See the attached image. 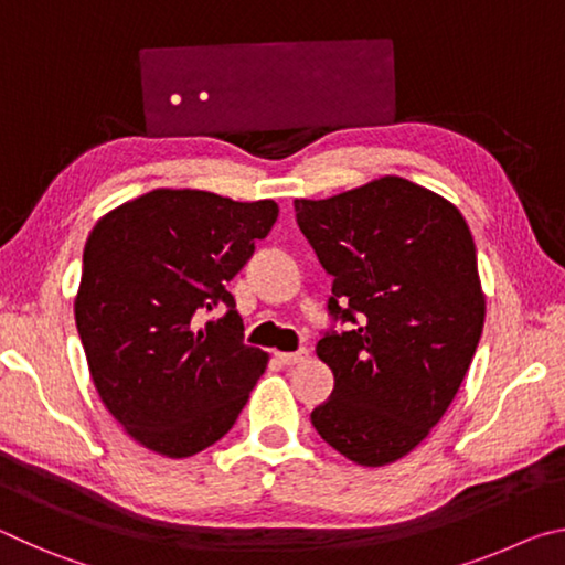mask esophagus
<instances>
[{
    "instance_id": "obj_1",
    "label": "esophagus",
    "mask_w": 565,
    "mask_h": 565,
    "mask_svg": "<svg viewBox=\"0 0 565 565\" xmlns=\"http://www.w3.org/2000/svg\"><path fill=\"white\" fill-rule=\"evenodd\" d=\"M306 359H309V351H306V349H299V351H294V353L276 351V361L284 363V366H296V363H301Z\"/></svg>"
}]
</instances>
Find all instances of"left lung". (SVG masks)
Instances as JSON below:
<instances>
[{
	"label": "left lung",
	"mask_w": 565,
	"mask_h": 565,
	"mask_svg": "<svg viewBox=\"0 0 565 565\" xmlns=\"http://www.w3.org/2000/svg\"><path fill=\"white\" fill-rule=\"evenodd\" d=\"M294 209L333 276L329 313L349 323L317 343L333 391L311 424L353 463H394L441 420L481 339L471 228L451 202L401 177Z\"/></svg>",
	"instance_id": "1"
}]
</instances>
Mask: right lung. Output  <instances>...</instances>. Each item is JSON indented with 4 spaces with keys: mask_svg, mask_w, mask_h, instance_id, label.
<instances>
[{
    "mask_svg": "<svg viewBox=\"0 0 565 565\" xmlns=\"http://www.w3.org/2000/svg\"><path fill=\"white\" fill-rule=\"evenodd\" d=\"M276 216L271 199L154 189L92 228L76 329L104 406L149 451L186 458L216 444L264 374L269 353L244 343L226 284ZM216 302L225 317L196 328Z\"/></svg>",
    "mask_w": 565,
    "mask_h": 565,
    "instance_id": "1",
    "label": "right lung"
}]
</instances>
